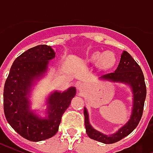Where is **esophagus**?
<instances>
[{"mask_svg":"<svg viewBox=\"0 0 153 153\" xmlns=\"http://www.w3.org/2000/svg\"><path fill=\"white\" fill-rule=\"evenodd\" d=\"M85 88H86V84H84V83H79V84L78 85V89L79 90L80 92L84 91Z\"/></svg>","mask_w":153,"mask_h":153,"instance_id":"1","label":"esophagus"}]
</instances>
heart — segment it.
<instances>
[{"instance_id":"b5f03b06","label":"heart","mask_w":153,"mask_h":153,"mask_svg":"<svg viewBox=\"0 0 153 153\" xmlns=\"http://www.w3.org/2000/svg\"><path fill=\"white\" fill-rule=\"evenodd\" d=\"M88 61L90 63L97 64L102 69H108L113 66L115 62V56L113 52L106 51L103 53L100 51H94L88 58Z\"/></svg>"}]
</instances>
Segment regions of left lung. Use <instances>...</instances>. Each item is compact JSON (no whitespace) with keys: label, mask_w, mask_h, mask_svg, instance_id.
I'll return each mask as SVG.
<instances>
[{"label":"left lung","mask_w":153,"mask_h":153,"mask_svg":"<svg viewBox=\"0 0 153 153\" xmlns=\"http://www.w3.org/2000/svg\"><path fill=\"white\" fill-rule=\"evenodd\" d=\"M101 80H107L112 83H121L130 87L133 94V107L128 122L112 134L106 135L96 130L90 125L88 111L84 107V123L88 136L92 139L106 144L120 141L134 131L140 121L143 111L145 98L147 94L144 76L141 68L127 51H124L117 69L112 73L100 77Z\"/></svg>","instance_id":"left-lung-1"}]
</instances>
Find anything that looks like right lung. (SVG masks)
<instances>
[{"label": "right lung", "mask_w": 153, "mask_h": 153, "mask_svg": "<svg viewBox=\"0 0 153 153\" xmlns=\"http://www.w3.org/2000/svg\"><path fill=\"white\" fill-rule=\"evenodd\" d=\"M56 53L50 46L38 45L22 53L14 61L4 87V112L7 121L23 138L39 142L51 138L59 129L61 117L76 94V88L54 91L47 98V111L42 117L31 110L29 93L45 75Z\"/></svg>", "instance_id": "1"}]
</instances>
